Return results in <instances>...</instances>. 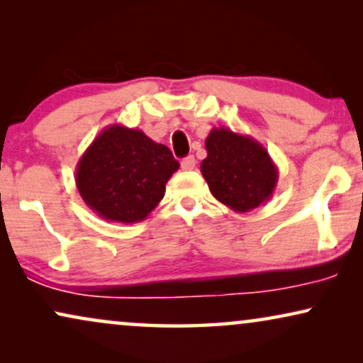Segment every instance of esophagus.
Instances as JSON below:
<instances>
[{
	"label": "esophagus",
	"mask_w": 363,
	"mask_h": 363,
	"mask_svg": "<svg viewBox=\"0 0 363 363\" xmlns=\"http://www.w3.org/2000/svg\"><path fill=\"white\" fill-rule=\"evenodd\" d=\"M195 165H196V160H195V157H193V155H188V157H185L182 160V168H183V170H193V168H195Z\"/></svg>",
	"instance_id": "esophagus-1"
}]
</instances>
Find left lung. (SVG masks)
I'll list each match as a JSON object with an SVG mask.
<instances>
[{
    "label": "left lung",
    "instance_id": "1",
    "mask_svg": "<svg viewBox=\"0 0 363 363\" xmlns=\"http://www.w3.org/2000/svg\"><path fill=\"white\" fill-rule=\"evenodd\" d=\"M201 175L211 195L230 210L246 213L269 200L279 172L256 138L215 127L205 140Z\"/></svg>",
    "mask_w": 363,
    "mask_h": 363
}]
</instances>
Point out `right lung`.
<instances>
[{"instance_id":"obj_1","label":"right lung","mask_w":363,"mask_h":363,"mask_svg":"<svg viewBox=\"0 0 363 363\" xmlns=\"http://www.w3.org/2000/svg\"><path fill=\"white\" fill-rule=\"evenodd\" d=\"M178 168L170 148L138 128L113 123L79 158L76 186L84 203L102 220L130 225L155 210Z\"/></svg>"}]
</instances>
